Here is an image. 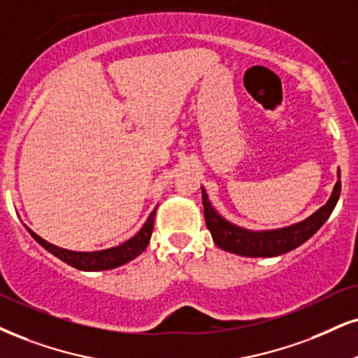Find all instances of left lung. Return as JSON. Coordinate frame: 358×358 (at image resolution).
Returning <instances> with one entry per match:
<instances>
[{"label":"left lung","mask_w":358,"mask_h":358,"mask_svg":"<svg viewBox=\"0 0 358 358\" xmlns=\"http://www.w3.org/2000/svg\"><path fill=\"white\" fill-rule=\"evenodd\" d=\"M341 189V171H338V180L335 184L334 192L327 201V204L322 206L310 217L295 224V226L266 232L247 231V229H241L227 222L226 219L220 217L213 209L209 199H207L206 191L202 189V206H204L206 226L210 231V236H213L215 244L220 249L227 250V252L245 255V257H275V255L285 254L303 244L324 226V222L329 219L335 204H337Z\"/></svg>","instance_id":"obj_1"}]
</instances>
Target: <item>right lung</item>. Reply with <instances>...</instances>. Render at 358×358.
Returning <instances> with one entry per match:
<instances>
[{"label": "right lung", "instance_id": "add662e5", "mask_svg": "<svg viewBox=\"0 0 358 358\" xmlns=\"http://www.w3.org/2000/svg\"><path fill=\"white\" fill-rule=\"evenodd\" d=\"M154 215H156V209L152 210L148 220L141 231L136 234L134 237H131L129 241H126L124 244L113 247V249L98 250V252H74V250H66L61 247H56L46 242L41 237L36 236L33 231L28 232L33 236V239L38 242L39 245H43L48 252L56 255L57 259H61L63 262L69 264L71 267H76L79 271H108V268H114L122 266V264L129 262L134 257H138L139 254L144 252V249L149 244L151 239L152 227H154Z\"/></svg>", "mask_w": 358, "mask_h": 358}]
</instances>
